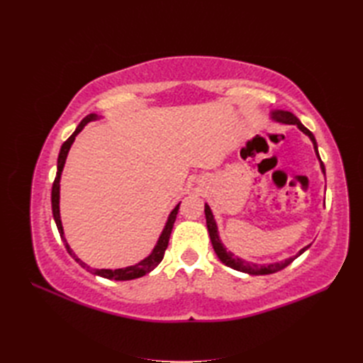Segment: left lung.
<instances>
[{
    "mask_svg": "<svg viewBox=\"0 0 363 363\" xmlns=\"http://www.w3.org/2000/svg\"><path fill=\"white\" fill-rule=\"evenodd\" d=\"M272 118L276 119V121H279V123H283V124H294V125L298 127V128L303 131V133H306L307 136L311 138V140L313 142V147H315L316 155H318V147H316V140H315L313 133H312V131H311L309 128H306V127L300 123V119L296 118L294 113L277 111V112H272ZM318 157H320V155H318ZM321 169H323V172H325V168H324V163H323V162H321ZM204 212H206L207 230H208V235H211V240H212V245H213V250H215V252H216V256H218L219 259H221L227 267L233 268V269L244 271V272H248V274H272V272H277V271H280V269H283V268H286L291 262L295 260V257H298V256L301 255V252H304L307 248H309V245L304 247L295 257H291V259L284 260V262H280V263H271V265H256V263H248V262H245V260H242V259L236 257L235 255H232V252L227 251V250L224 248V245L221 244V240H219V236H218V228H216V223H215V219H213L212 211H211V207H208L207 204H206Z\"/></svg>",
    "mask_w": 363,
    "mask_h": 363,
    "instance_id": "1",
    "label": "left lung"
}]
</instances>
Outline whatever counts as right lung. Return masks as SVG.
<instances>
[{
  "label": "right lung",
  "instance_id": "1",
  "mask_svg": "<svg viewBox=\"0 0 363 363\" xmlns=\"http://www.w3.org/2000/svg\"><path fill=\"white\" fill-rule=\"evenodd\" d=\"M96 115L95 113H91L87 115L86 118H83L82 123L79 124V127L75 128L74 133L63 142V145L60 148V152H59V159H57V174H56V179H54V183H52V191H51V206H52V216H54V221H56V225H57V230L60 233V238L63 239V244H65V248H67V251L69 252V255L75 259L77 263H80V265L83 268H86L87 271H91L92 274H96V276H101L104 279H111V280H133V279H138V277H142L145 276V274H148L150 271L155 269L159 263L162 262L163 256H164V251H167L168 248V242H169V236H171V232H172V227H174V223H175V218H177V213H179V208H180V203L175 206L174 211L171 212L169 218H168V223L167 225H164L163 232L159 238V242L156 245V248L152 250L151 255L144 259L142 262L136 263V265L133 267H127V268H121V269H91L89 267L86 265V263H83L79 257H77L72 250L69 248V245L67 244V239L63 238V227H62V221H60V213H59V196H60V174L63 171V164H65V160H67V156H68V151L72 145V142L75 139V136L80 133V131L83 130V127L89 123V121L95 119Z\"/></svg>",
  "mask_w": 363,
  "mask_h": 363
}]
</instances>
